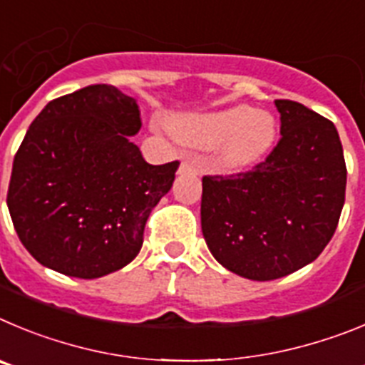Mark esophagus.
Instances as JSON below:
<instances>
[{
  "label": "esophagus",
  "instance_id": "obj_1",
  "mask_svg": "<svg viewBox=\"0 0 365 365\" xmlns=\"http://www.w3.org/2000/svg\"><path fill=\"white\" fill-rule=\"evenodd\" d=\"M196 163L192 160H183L182 165H180V175H190V173H196Z\"/></svg>",
  "mask_w": 365,
  "mask_h": 365
}]
</instances>
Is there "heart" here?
Returning <instances> with one entry per match:
<instances>
[{
	"mask_svg": "<svg viewBox=\"0 0 365 365\" xmlns=\"http://www.w3.org/2000/svg\"><path fill=\"white\" fill-rule=\"evenodd\" d=\"M176 133L183 142L215 149L225 170H244L260 162L277 138V121L265 110L236 105L216 113L182 118Z\"/></svg>",
	"mask_w": 365,
	"mask_h": 365,
	"instance_id": "obj_1",
	"label": "heart"
}]
</instances>
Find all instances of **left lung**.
<instances>
[{"instance_id":"8db88e82","label":"left lung","mask_w":365,"mask_h":365,"mask_svg":"<svg viewBox=\"0 0 365 365\" xmlns=\"http://www.w3.org/2000/svg\"><path fill=\"white\" fill-rule=\"evenodd\" d=\"M277 147L247 173L202 178V232L216 260L249 280H277L317 260L336 231L347 169L333 121L274 100Z\"/></svg>"}]
</instances>
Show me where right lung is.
<instances>
[{
	"label": "right lung",
	"instance_id": "right-lung-1",
	"mask_svg": "<svg viewBox=\"0 0 365 365\" xmlns=\"http://www.w3.org/2000/svg\"><path fill=\"white\" fill-rule=\"evenodd\" d=\"M140 127L136 100L105 83L56 98L36 116L14 156L6 205L39 264L88 280L136 258L180 165L147 163L129 140Z\"/></svg>",
	"mask_w": 365,
	"mask_h": 365
}]
</instances>
